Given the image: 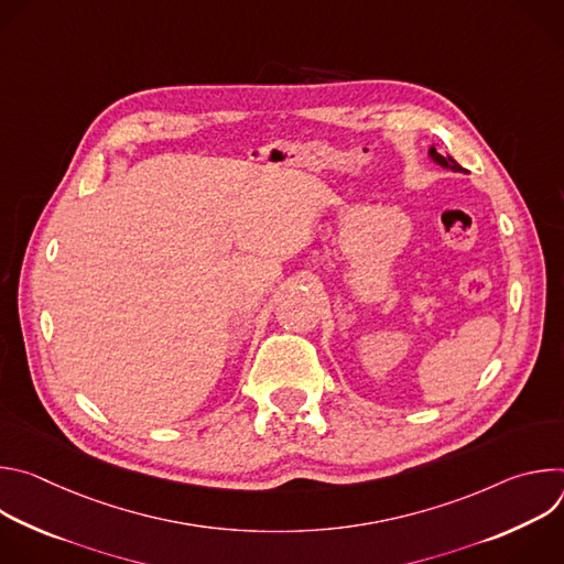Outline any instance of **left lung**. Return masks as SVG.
I'll return each instance as SVG.
<instances>
[{
	"mask_svg": "<svg viewBox=\"0 0 564 564\" xmlns=\"http://www.w3.org/2000/svg\"><path fill=\"white\" fill-rule=\"evenodd\" d=\"M429 158L433 160V163H437L440 167H444V170H451V172H466L462 165H457L455 160L451 158V155H442V153H437V149L435 147H431L429 149Z\"/></svg>",
	"mask_w": 564,
	"mask_h": 564,
	"instance_id": "left-lung-1",
	"label": "left lung"
}]
</instances>
